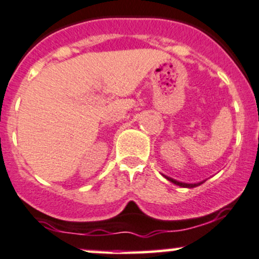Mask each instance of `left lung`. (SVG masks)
Wrapping results in <instances>:
<instances>
[{
  "label": "left lung",
  "instance_id": "1",
  "mask_svg": "<svg viewBox=\"0 0 259 259\" xmlns=\"http://www.w3.org/2000/svg\"><path fill=\"white\" fill-rule=\"evenodd\" d=\"M163 177H164V178H165V179H168L169 182L173 183V184L179 185V187H182V188H195V187H198V185H200V184H202V183H203V182H200V183H183V182H178V180L170 178V177L164 176V174H163Z\"/></svg>",
  "mask_w": 259,
  "mask_h": 259
}]
</instances>
